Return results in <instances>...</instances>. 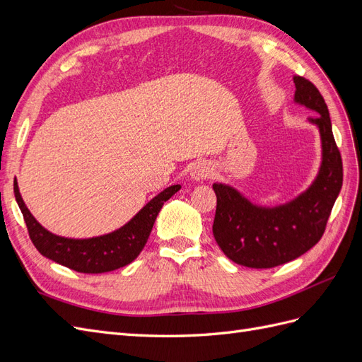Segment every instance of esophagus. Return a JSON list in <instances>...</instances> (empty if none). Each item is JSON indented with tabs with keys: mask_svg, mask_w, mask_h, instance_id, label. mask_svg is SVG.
Listing matches in <instances>:
<instances>
[{
	"mask_svg": "<svg viewBox=\"0 0 362 362\" xmlns=\"http://www.w3.org/2000/svg\"><path fill=\"white\" fill-rule=\"evenodd\" d=\"M211 173H213L211 164H208L205 161H199V163H196L194 166H193V169L190 172V177L194 181H202V180L210 178Z\"/></svg>",
	"mask_w": 362,
	"mask_h": 362,
	"instance_id": "obj_1",
	"label": "esophagus"
}]
</instances>
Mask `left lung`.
<instances>
[{
    "instance_id": "8db88e82",
    "label": "left lung",
    "mask_w": 362,
    "mask_h": 362,
    "mask_svg": "<svg viewBox=\"0 0 362 362\" xmlns=\"http://www.w3.org/2000/svg\"><path fill=\"white\" fill-rule=\"evenodd\" d=\"M293 81L294 103L317 113L308 119L322 139V164L314 182L296 199L272 208L252 204L231 185L213 184L217 196L214 238L229 259L245 267L286 264L319 243L343 185V161L323 96L303 76L294 75Z\"/></svg>"
}]
</instances>
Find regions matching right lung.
<instances>
[{
	"instance_id": "1",
	"label": "right lung",
	"mask_w": 362,
	"mask_h": 362,
	"mask_svg": "<svg viewBox=\"0 0 362 362\" xmlns=\"http://www.w3.org/2000/svg\"><path fill=\"white\" fill-rule=\"evenodd\" d=\"M180 189V184L164 189L128 223L110 234L92 238H66L49 233L33 217L19 193L16 178L13 182L15 198L23 211L33 245L43 257L80 273H105L134 261L148 242L163 204Z\"/></svg>"
}]
</instances>
